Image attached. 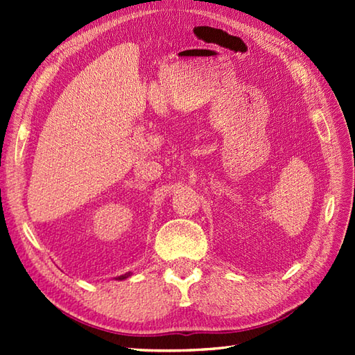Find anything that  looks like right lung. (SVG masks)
Masks as SVG:
<instances>
[{
	"label": "right lung",
	"mask_w": 355,
	"mask_h": 355,
	"mask_svg": "<svg viewBox=\"0 0 355 355\" xmlns=\"http://www.w3.org/2000/svg\"><path fill=\"white\" fill-rule=\"evenodd\" d=\"M130 275V272H128V273H125V275H120V277H117L116 279H119V281H121V279H126Z\"/></svg>",
	"instance_id": "right-lung-1"
}]
</instances>
